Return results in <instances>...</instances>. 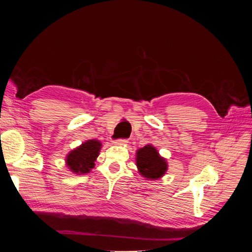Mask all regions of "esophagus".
Listing matches in <instances>:
<instances>
[{"label": "esophagus", "mask_w": 252, "mask_h": 252, "mask_svg": "<svg viewBox=\"0 0 252 252\" xmlns=\"http://www.w3.org/2000/svg\"><path fill=\"white\" fill-rule=\"evenodd\" d=\"M127 143H128V140H126V139H119V140L113 142L114 145H120V146H123V145H126Z\"/></svg>", "instance_id": "34e87169"}]
</instances>
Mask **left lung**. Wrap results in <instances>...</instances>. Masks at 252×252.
<instances>
[{
    "label": "left lung",
    "instance_id": "8db88e82",
    "mask_svg": "<svg viewBox=\"0 0 252 252\" xmlns=\"http://www.w3.org/2000/svg\"><path fill=\"white\" fill-rule=\"evenodd\" d=\"M135 162L140 174L147 180L162 178L168 167L166 159L158 155L152 145H146L136 151Z\"/></svg>",
    "mask_w": 252,
    "mask_h": 252
}]
</instances>
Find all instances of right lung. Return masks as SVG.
Returning a JSON list of instances; mask_svg holds the SVG:
<instances>
[{
	"label": "right lung",
	"mask_w": 252,
	"mask_h": 252,
	"mask_svg": "<svg viewBox=\"0 0 252 252\" xmlns=\"http://www.w3.org/2000/svg\"><path fill=\"white\" fill-rule=\"evenodd\" d=\"M102 144L97 140H88L70 151L66 157V166L75 174H85L94 167Z\"/></svg>",
	"instance_id": "right-lung-1"
}]
</instances>
